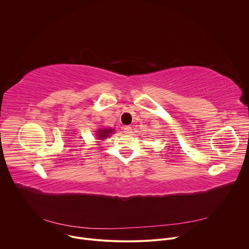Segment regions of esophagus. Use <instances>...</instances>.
Masks as SVG:
<instances>
[{
    "label": "esophagus",
    "mask_w": 249,
    "mask_h": 249,
    "mask_svg": "<svg viewBox=\"0 0 249 249\" xmlns=\"http://www.w3.org/2000/svg\"><path fill=\"white\" fill-rule=\"evenodd\" d=\"M123 131L125 134H131L132 133V127L131 126H125L123 128Z\"/></svg>",
    "instance_id": "esophagus-1"
}]
</instances>
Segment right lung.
<instances>
[{
    "instance_id": "add662e5",
    "label": "right lung",
    "mask_w": 249,
    "mask_h": 249,
    "mask_svg": "<svg viewBox=\"0 0 249 249\" xmlns=\"http://www.w3.org/2000/svg\"><path fill=\"white\" fill-rule=\"evenodd\" d=\"M112 130H108V129H104V130H100L98 131V138L99 139H104L105 137H107L109 133H112Z\"/></svg>"
}]
</instances>
